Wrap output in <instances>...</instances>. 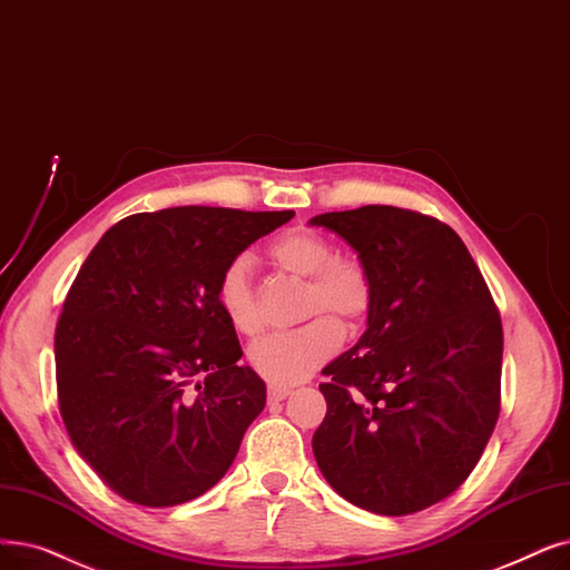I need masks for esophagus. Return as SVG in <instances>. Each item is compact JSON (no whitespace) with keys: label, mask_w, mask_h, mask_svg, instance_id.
<instances>
[{"label":"esophagus","mask_w":570,"mask_h":570,"mask_svg":"<svg viewBox=\"0 0 570 570\" xmlns=\"http://www.w3.org/2000/svg\"><path fill=\"white\" fill-rule=\"evenodd\" d=\"M288 395H291V389H286V386H277V384L267 386V399L269 401H284V399H288Z\"/></svg>","instance_id":"obj_1"}]
</instances>
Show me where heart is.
Instances as JSON below:
<instances>
[{
    "instance_id": "b5f03b06",
    "label": "heart",
    "mask_w": 570,
    "mask_h": 570,
    "mask_svg": "<svg viewBox=\"0 0 570 570\" xmlns=\"http://www.w3.org/2000/svg\"><path fill=\"white\" fill-rule=\"evenodd\" d=\"M267 254L291 277L305 282L301 298L303 318L331 313L350 331H356L367 318L373 307V282L361 263L335 258L326 237L307 228H295L272 242ZM216 298L237 333L252 337L261 331L249 256L233 258L220 272ZM330 317L312 318L291 333L261 337L249 346L252 367L277 386L307 380L342 344V328Z\"/></svg>"
}]
</instances>
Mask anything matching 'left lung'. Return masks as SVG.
Here are the masks:
<instances>
[{
	"label": "left lung",
	"mask_w": 570,
	"mask_h": 570,
	"mask_svg": "<svg viewBox=\"0 0 570 570\" xmlns=\"http://www.w3.org/2000/svg\"><path fill=\"white\" fill-rule=\"evenodd\" d=\"M373 282L365 333L324 367L321 475L367 512L401 517L473 473L501 405L503 328L461 237L424 214L367 205L309 218Z\"/></svg>",
	"instance_id": "left-lung-1"
}]
</instances>
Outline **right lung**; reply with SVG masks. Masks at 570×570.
<instances>
[{
	"mask_svg": "<svg viewBox=\"0 0 570 570\" xmlns=\"http://www.w3.org/2000/svg\"><path fill=\"white\" fill-rule=\"evenodd\" d=\"M295 212L171 207L109 228L56 328L73 450L126 501L169 508L209 491L265 407L218 307L220 272Z\"/></svg>",
	"mask_w": 570,
	"mask_h": 570,
	"instance_id": "1",
	"label": "right lung"
}]
</instances>
